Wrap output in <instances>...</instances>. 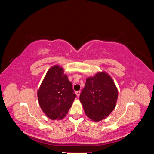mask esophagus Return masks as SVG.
Returning <instances> with one entry per match:
<instances>
[{
  "label": "esophagus",
  "mask_w": 154,
  "mask_h": 154,
  "mask_svg": "<svg viewBox=\"0 0 154 154\" xmlns=\"http://www.w3.org/2000/svg\"><path fill=\"white\" fill-rule=\"evenodd\" d=\"M80 91H76V96H78V97H79V96H80Z\"/></svg>",
  "instance_id": "1"
}]
</instances>
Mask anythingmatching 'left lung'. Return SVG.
Masks as SVG:
<instances>
[{
    "instance_id": "1",
    "label": "left lung",
    "mask_w": 154,
    "mask_h": 154,
    "mask_svg": "<svg viewBox=\"0 0 154 154\" xmlns=\"http://www.w3.org/2000/svg\"><path fill=\"white\" fill-rule=\"evenodd\" d=\"M118 91L106 72H97L86 79L80 100L87 117L97 122L105 119L116 106Z\"/></svg>"
}]
</instances>
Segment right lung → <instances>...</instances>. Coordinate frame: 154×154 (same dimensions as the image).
Here are the masks:
<instances>
[{"instance_id": "1", "label": "right lung", "mask_w": 154, "mask_h": 154, "mask_svg": "<svg viewBox=\"0 0 154 154\" xmlns=\"http://www.w3.org/2000/svg\"><path fill=\"white\" fill-rule=\"evenodd\" d=\"M37 96L42 110L52 120L66 117L76 97L72 83L59 65L49 68L37 91Z\"/></svg>"}]
</instances>
